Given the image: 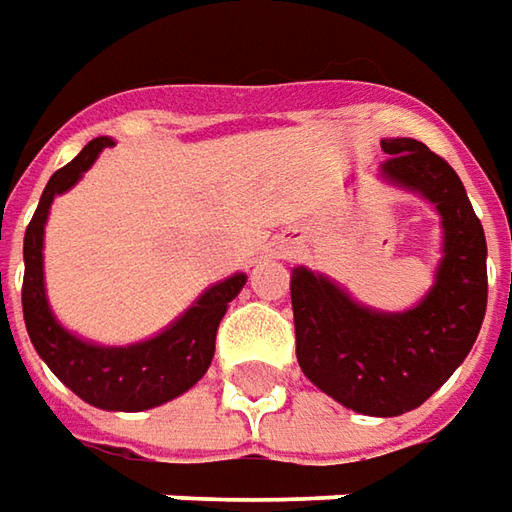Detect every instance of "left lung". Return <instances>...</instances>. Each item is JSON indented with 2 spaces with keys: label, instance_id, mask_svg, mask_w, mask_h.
<instances>
[{
  "label": "left lung",
  "instance_id": "left-lung-1",
  "mask_svg": "<svg viewBox=\"0 0 512 512\" xmlns=\"http://www.w3.org/2000/svg\"><path fill=\"white\" fill-rule=\"evenodd\" d=\"M384 178L421 192L443 217L438 281L410 312L382 315L329 278L292 270L295 354L306 379L343 407L393 418L421 407L468 357L488 306V245L457 172L415 139H384Z\"/></svg>",
  "mask_w": 512,
  "mask_h": 512
}]
</instances>
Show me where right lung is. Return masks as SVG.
<instances>
[{
  "label": "right lung",
  "instance_id": "1",
  "mask_svg": "<svg viewBox=\"0 0 512 512\" xmlns=\"http://www.w3.org/2000/svg\"><path fill=\"white\" fill-rule=\"evenodd\" d=\"M108 147H114V142L105 136L88 142L80 155H74L66 167L49 178L24 234L21 309L38 357L47 362L49 370L74 396L100 410L139 412L181 396L192 384H197V379H203L214 357V340L222 315L228 303L245 287L248 276L236 273L214 284L200 295V301L181 320H175L167 331H161L147 343L102 348V345L83 343L63 329L49 312L47 295H44V259H41L44 222L55 195L72 189L80 181V175L97 161V155Z\"/></svg>",
  "mask_w": 512,
  "mask_h": 512
}]
</instances>
